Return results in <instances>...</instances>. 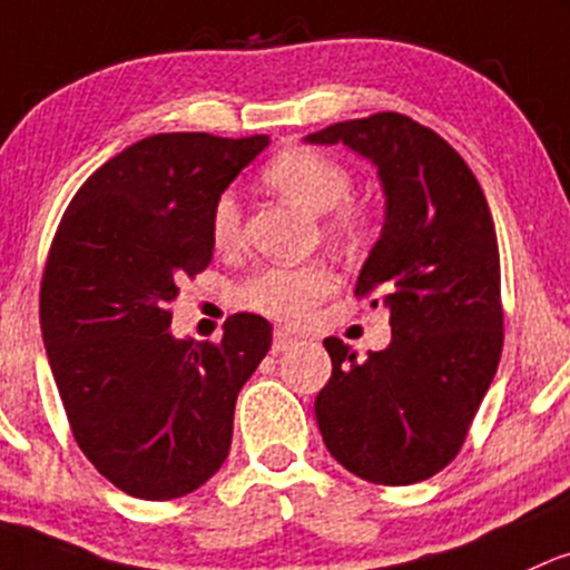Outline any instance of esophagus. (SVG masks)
Returning <instances> with one entry per match:
<instances>
[{
  "instance_id": "1",
  "label": "esophagus",
  "mask_w": 570,
  "mask_h": 570,
  "mask_svg": "<svg viewBox=\"0 0 570 570\" xmlns=\"http://www.w3.org/2000/svg\"><path fill=\"white\" fill-rule=\"evenodd\" d=\"M297 343V335H292L289 330H275L273 333V352L281 354V352H289L292 346Z\"/></svg>"
}]
</instances>
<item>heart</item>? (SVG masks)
Listing matches in <instances>:
<instances>
[{"label":"heart","mask_w":570,"mask_h":570,"mask_svg":"<svg viewBox=\"0 0 570 570\" xmlns=\"http://www.w3.org/2000/svg\"><path fill=\"white\" fill-rule=\"evenodd\" d=\"M265 184L289 203L311 214H327L324 229L343 243L362 240L367 233V214L348 203L354 189L352 173L333 156L314 148H289L281 151L262 173ZM210 240L216 248H235L240 243V210L233 194H222L210 210ZM341 284V275L330 262L308 265H273L256 271L237 289V299L248 311L271 316L275 322H305L322 299H327Z\"/></svg>","instance_id":"heart-1"}]
</instances>
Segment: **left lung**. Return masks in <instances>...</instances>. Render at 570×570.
Returning <instances> with one entry per match:
<instances>
[{"label": "left lung", "mask_w": 570, "mask_h": 570, "mask_svg": "<svg viewBox=\"0 0 570 570\" xmlns=\"http://www.w3.org/2000/svg\"><path fill=\"white\" fill-rule=\"evenodd\" d=\"M376 165L384 229L356 297L390 311L392 341L365 360L327 337L316 395L324 446L354 476L405 487L458 458L503 348L500 254L490 205L462 156L414 118L376 112L305 137Z\"/></svg>", "instance_id": "8db88e82"}]
</instances>
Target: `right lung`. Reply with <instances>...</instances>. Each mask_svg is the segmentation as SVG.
<instances>
[{
	"instance_id": "obj_1",
	"label": "right lung",
	"mask_w": 570,
	"mask_h": 570,
	"mask_svg": "<svg viewBox=\"0 0 570 570\" xmlns=\"http://www.w3.org/2000/svg\"><path fill=\"white\" fill-rule=\"evenodd\" d=\"M267 135H151L105 161L61 216L40 289L48 362L78 446L142 500L203 487L227 460L237 392L273 341L235 314L218 343L170 333L186 275L214 256L210 210Z\"/></svg>"
}]
</instances>
